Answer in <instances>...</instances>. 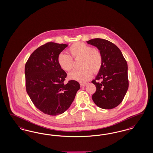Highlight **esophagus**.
<instances>
[{
  "instance_id": "esophagus-1",
  "label": "esophagus",
  "mask_w": 153,
  "mask_h": 153,
  "mask_svg": "<svg viewBox=\"0 0 153 153\" xmlns=\"http://www.w3.org/2000/svg\"><path fill=\"white\" fill-rule=\"evenodd\" d=\"M80 85H81V86L84 87V86H85L87 85V83H80Z\"/></svg>"
}]
</instances>
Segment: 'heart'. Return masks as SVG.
<instances>
[{
	"label": "heart",
	"instance_id": "heart-1",
	"mask_svg": "<svg viewBox=\"0 0 153 153\" xmlns=\"http://www.w3.org/2000/svg\"><path fill=\"white\" fill-rule=\"evenodd\" d=\"M68 54L60 53L57 62L61 69L69 72L73 69L75 60L81 59L79 70L73 71L70 77L80 82H85L91 78L93 72L97 73L102 68V56L100 51L83 42H76L68 48Z\"/></svg>",
	"mask_w": 153,
	"mask_h": 153
}]
</instances>
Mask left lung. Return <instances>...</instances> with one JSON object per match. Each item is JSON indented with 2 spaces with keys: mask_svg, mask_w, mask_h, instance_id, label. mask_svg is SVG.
Returning <instances> with one entry per match:
<instances>
[{
  "mask_svg": "<svg viewBox=\"0 0 153 153\" xmlns=\"http://www.w3.org/2000/svg\"><path fill=\"white\" fill-rule=\"evenodd\" d=\"M87 42L97 47L102 56V68L92 81L97 88L93 100L102 109H111L120 104L128 88L127 62L120 49L111 42L96 38Z\"/></svg>",
  "mask_w": 153,
  "mask_h": 153,
  "instance_id": "left-lung-1",
  "label": "left lung"
}]
</instances>
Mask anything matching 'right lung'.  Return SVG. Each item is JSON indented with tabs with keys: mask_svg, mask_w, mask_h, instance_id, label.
Masks as SVG:
<instances>
[{
	"mask_svg": "<svg viewBox=\"0 0 153 153\" xmlns=\"http://www.w3.org/2000/svg\"><path fill=\"white\" fill-rule=\"evenodd\" d=\"M68 45L49 42L39 46L25 65L26 89L34 105L44 113L56 116L67 110L80 88L75 80L65 81L58 56Z\"/></svg>",
	"mask_w": 153,
	"mask_h": 153,
	"instance_id": "1",
	"label": "right lung"
}]
</instances>
